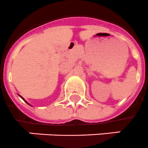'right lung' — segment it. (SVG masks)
Instances as JSON below:
<instances>
[{
    "instance_id": "add662e5",
    "label": "right lung",
    "mask_w": 148,
    "mask_h": 148,
    "mask_svg": "<svg viewBox=\"0 0 148 148\" xmlns=\"http://www.w3.org/2000/svg\"><path fill=\"white\" fill-rule=\"evenodd\" d=\"M19 95V96H20V97H21V99H23V101H25V102H26V103H27V104H28V105H29V106H31V105H30V104H29V103H28V102H27V101H26V100H25V99H23V97H22V96H21V95Z\"/></svg>"
}]
</instances>
